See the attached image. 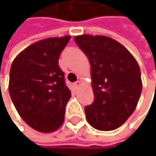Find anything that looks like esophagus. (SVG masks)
<instances>
[{
    "label": "esophagus",
    "instance_id": "34e87169",
    "mask_svg": "<svg viewBox=\"0 0 156 156\" xmlns=\"http://www.w3.org/2000/svg\"><path fill=\"white\" fill-rule=\"evenodd\" d=\"M73 85H74V88H75V90H76V89H78V88H79V87H80V85H81V82H80L79 81H75Z\"/></svg>",
    "mask_w": 156,
    "mask_h": 156
}]
</instances>
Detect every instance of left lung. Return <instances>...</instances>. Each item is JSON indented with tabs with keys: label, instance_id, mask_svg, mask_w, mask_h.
Returning a JSON list of instances; mask_svg holds the SVG:
<instances>
[{
	"label": "left lung",
	"instance_id": "8db88e82",
	"mask_svg": "<svg viewBox=\"0 0 156 156\" xmlns=\"http://www.w3.org/2000/svg\"><path fill=\"white\" fill-rule=\"evenodd\" d=\"M75 41L91 66L94 100L84 108L87 122L101 131L117 129L138 103L142 89L140 67L129 50L112 38L82 34Z\"/></svg>",
	"mask_w": 156,
	"mask_h": 156
}]
</instances>
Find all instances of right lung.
I'll return each mask as SVG.
<instances>
[{
    "mask_svg": "<svg viewBox=\"0 0 156 156\" xmlns=\"http://www.w3.org/2000/svg\"><path fill=\"white\" fill-rule=\"evenodd\" d=\"M70 36L41 40L15 57L9 73V91L23 121L34 129L50 133L64 121L71 97L58 60Z\"/></svg>",
    "mask_w": 156,
    "mask_h": 156,
    "instance_id": "right-lung-1",
    "label": "right lung"
}]
</instances>
